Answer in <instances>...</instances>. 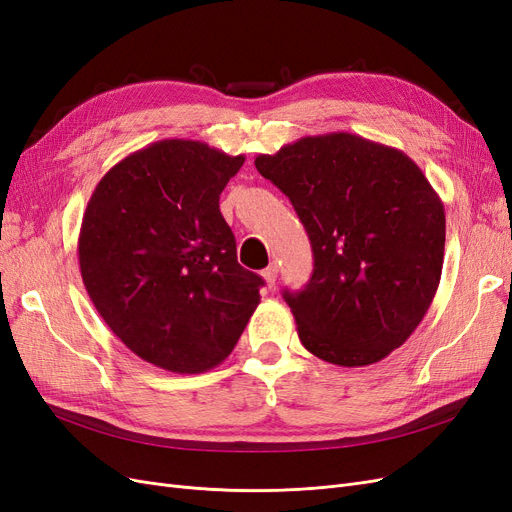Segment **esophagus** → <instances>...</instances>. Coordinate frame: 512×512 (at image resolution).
Instances as JSON below:
<instances>
[{"mask_svg":"<svg viewBox=\"0 0 512 512\" xmlns=\"http://www.w3.org/2000/svg\"><path fill=\"white\" fill-rule=\"evenodd\" d=\"M262 277H265V282H267L269 288L275 286V282H277V265H269L265 271H262Z\"/></svg>","mask_w":512,"mask_h":512,"instance_id":"1","label":"esophagus"}]
</instances>
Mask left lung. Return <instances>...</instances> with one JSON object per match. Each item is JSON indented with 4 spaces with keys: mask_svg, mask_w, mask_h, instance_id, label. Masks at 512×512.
<instances>
[{
    "mask_svg": "<svg viewBox=\"0 0 512 512\" xmlns=\"http://www.w3.org/2000/svg\"><path fill=\"white\" fill-rule=\"evenodd\" d=\"M254 164L290 198L314 250L305 290L284 292L301 344L339 367L382 361L436 297L440 196L404 151L350 132L303 136Z\"/></svg>",
    "mask_w": 512,
    "mask_h": 512,
    "instance_id": "obj_1",
    "label": "left lung"
}]
</instances>
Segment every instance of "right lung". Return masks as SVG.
<instances>
[{"mask_svg": "<svg viewBox=\"0 0 512 512\" xmlns=\"http://www.w3.org/2000/svg\"><path fill=\"white\" fill-rule=\"evenodd\" d=\"M245 156L185 138L130 153L96 185L79 232L83 284L143 361L203 374L237 346L262 277L237 262L220 194Z\"/></svg>", "mask_w": 512, "mask_h": 512, "instance_id": "add662e5", "label": "right lung"}]
</instances>
